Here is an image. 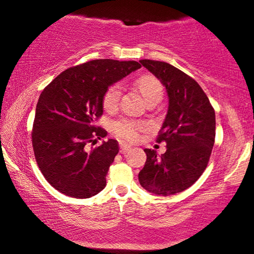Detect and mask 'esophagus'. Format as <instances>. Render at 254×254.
Returning a JSON list of instances; mask_svg holds the SVG:
<instances>
[{
    "label": "esophagus",
    "mask_w": 254,
    "mask_h": 254,
    "mask_svg": "<svg viewBox=\"0 0 254 254\" xmlns=\"http://www.w3.org/2000/svg\"><path fill=\"white\" fill-rule=\"evenodd\" d=\"M119 146H120V153H127L131 149L130 145H128L126 143H123V142L119 143Z\"/></svg>",
    "instance_id": "34e87169"
}]
</instances>
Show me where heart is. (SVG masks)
I'll use <instances>...</instances> for the list:
<instances>
[{
  "label": "heart",
  "instance_id": "obj_1",
  "mask_svg": "<svg viewBox=\"0 0 254 254\" xmlns=\"http://www.w3.org/2000/svg\"><path fill=\"white\" fill-rule=\"evenodd\" d=\"M134 87L144 98L146 104H152L161 101L164 95L163 84L159 79L149 73L139 75L134 80ZM120 87L118 84H111L106 88L102 97V105L104 111L115 112L118 109L120 101ZM144 124L141 121H135L129 119H119L112 123L111 131L113 135L125 141H136L139 133L144 130Z\"/></svg>",
  "mask_w": 254,
  "mask_h": 254
}]
</instances>
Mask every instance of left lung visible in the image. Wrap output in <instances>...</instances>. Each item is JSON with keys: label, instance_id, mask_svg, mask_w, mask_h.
<instances>
[{"label": "left lung", "instance_id": "left-lung-1", "mask_svg": "<svg viewBox=\"0 0 254 254\" xmlns=\"http://www.w3.org/2000/svg\"><path fill=\"white\" fill-rule=\"evenodd\" d=\"M160 80L168 110L157 142H166L160 157L145 149L138 181L149 192L170 196L188 189L206 168L215 139V112L201 87L181 69L165 62L139 61Z\"/></svg>", "mask_w": 254, "mask_h": 254}]
</instances>
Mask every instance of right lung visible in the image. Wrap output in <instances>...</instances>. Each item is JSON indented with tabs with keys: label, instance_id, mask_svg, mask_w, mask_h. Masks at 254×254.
<instances>
[{
	"label": "right lung",
	"instance_id": "obj_1",
	"mask_svg": "<svg viewBox=\"0 0 254 254\" xmlns=\"http://www.w3.org/2000/svg\"><path fill=\"white\" fill-rule=\"evenodd\" d=\"M141 67L137 62L95 60L65 69L40 95L32 143L36 164L60 192L74 198L95 196L106 186V174L119 145L95 126L103 115L106 88Z\"/></svg>",
	"mask_w": 254,
	"mask_h": 254
}]
</instances>
